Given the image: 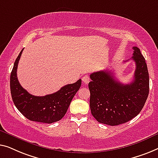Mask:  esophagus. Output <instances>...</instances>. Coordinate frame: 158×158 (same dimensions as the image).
<instances>
[{
    "instance_id": "obj_1",
    "label": "esophagus",
    "mask_w": 158,
    "mask_h": 158,
    "mask_svg": "<svg viewBox=\"0 0 158 158\" xmlns=\"http://www.w3.org/2000/svg\"><path fill=\"white\" fill-rule=\"evenodd\" d=\"M82 81L86 84H87L89 82V77L88 75H85V76L82 77Z\"/></svg>"
}]
</instances>
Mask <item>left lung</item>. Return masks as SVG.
Listing matches in <instances>:
<instances>
[{
  "mask_svg": "<svg viewBox=\"0 0 158 158\" xmlns=\"http://www.w3.org/2000/svg\"><path fill=\"white\" fill-rule=\"evenodd\" d=\"M132 48L136 69L130 84H122L106 70L90 74V110L99 123L111 126L125 123L136 117L145 105L149 94L148 66L139 48Z\"/></svg>",
  "mask_w": 158,
  "mask_h": 158,
  "instance_id": "left-lung-1",
  "label": "left lung"
}]
</instances>
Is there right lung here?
I'll list each match as a JSON object with an SVG mask.
<instances>
[{"mask_svg":"<svg viewBox=\"0 0 158 158\" xmlns=\"http://www.w3.org/2000/svg\"><path fill=\"white\" fill-rule=\"evenodd\" d=\"M15 59L10 74V86L15 106L23 116L31 121L51 124L59 121L67 112L73 97L81 85L79 79L74 84L61 87L54 94L37 97L22 87L17 78V68L22 52Z\"/></svg>","mask_w":158,"mask_h":158,"instance_id":"obj_1","label":"right lung"}]
</instances>
